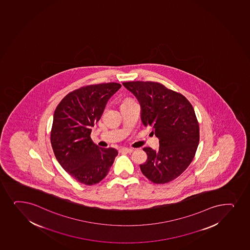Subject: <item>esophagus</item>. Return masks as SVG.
Listing matches in <instances>:
<instances>
[{
    "label": "esophagus",
    "mask_w": 250,
    "mask_h": 250,
    "mask_svg": "<svg viewBox=\"0 0 250 250\" xmlns=\"http://www.w3.org/2000/svg\"><path fill=\"white\" fill-rule=\"evenodd\" d=\"M119 152H120V153H132V152H133V149L124 147V148H121V149H120Z\"/></svg>",
    "instance_id": "esophagus-1"
}]
</instances>
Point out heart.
Masks as SVG:
<instances>
[{
	"label": "heart",
	"mask_w": 250,
	"mask_h": 250,
	"mask_svg": "<svg viewBox=\"0 0 250 250\" xmlns=\"http://www.w3.org/2000/svg\"><path fill=\"white\" fill-rule=\"evenodd\" d=\"M131 99H126V100H125V101H130Z\"/></svg>",
	"instance_id": "obj_1"
}]
</instances>
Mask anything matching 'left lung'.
I'll return each mask as SVG.
<instances>
[{"instance_id": "1", "label": "left lung", "mask_w": 250, "mask_h": 250, "mask_svg": "<svg viewBox=\"0 0 250 250\" xmlns=\"http://www.w3.org/2000/svg\"><path fill=\"white\" fill-rule=\"evenodd\" d=\"M141 105V120L160 140V149L144 148V175L154 184L176 179L190 165L199 141V125L190 102L180 92L154 82H123Z\"/></svg>"}]
</instances>
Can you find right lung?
<instances>
[{"mask_svg":"<svg viewBox=\"0 0 250 250\" xmlns=\"http://www.w3.org/2000/svg\"><path fill=\"white\" fill-rule=\"evenodd\" d=\"M121 87L115 82L81 87L62 99L54 112L51 143L55 156L70 176L84 185L101 182L118 154L114 148L93 143L90 128Z\"/></svg>","mask_w":250,"mask_h":250,"instance_id":"1","label":"right lung"}]
</instances>
